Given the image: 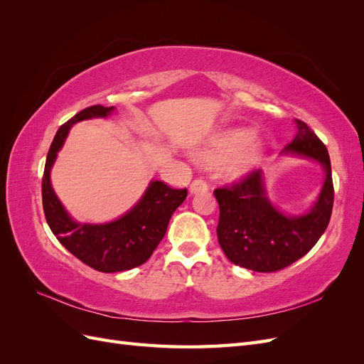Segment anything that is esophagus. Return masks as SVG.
Returning a JSON list of instances; mask_svg holds the SVG:
<instances>
[{"label":"esophagus","mask_w":364,"mask_h":364,"mask_svg":"<svg viewBox=\"0 0 364 364\" xmlns=\"http://www.w3.org/2000/svg\"><path fill=\"white\" fill-rule=\"evenodd\" d=\"M208 190V183L202 179V178H197L191 182L190 185V191L191 193H200V191H206Z\"/></svg>","instance_id":"34e87169"}]
</instances>
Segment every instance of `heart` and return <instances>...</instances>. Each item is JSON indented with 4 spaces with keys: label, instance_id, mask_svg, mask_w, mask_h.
Segmentation results:
<instances>
[{
    "label": "heart",
    "instance_id": "b5f03b06",
    "mask_svg": "<svg viewBox=\"0 0 364 364\" xmlns=\"http://www.w3.org/2000/svg\"><path fill=\"white\" fill-rule=\"evenodd\" d=\"M253 136V132L246 127L225 130L211 139L200 156L209 162L226 161V173L240 174L252 168L261 156L259 146L252 142Z\"/></svg>",
    "mask_w": 364,
    "mask_h": 364
}]
</instances>
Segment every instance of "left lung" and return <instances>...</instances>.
<instances>
[{
    "label": "left lung",
    "mask_w": 364,
    "mask_h": 364,
    "mask_svg": "<svg viewBox=\"0 0 364 364\" xmlns=\"http://www.w3.org/2000/svg\"><path fill=\"white\" fill-rule=\"evenodd\" d=\"M296 124L297 135L284 151L313 158L323 165L326 179L321 196L306 215L287 217L267 200L262 171L258 168L215 188L220 208L218 245L235 266L261 273L289 267L313 249L331 218L334 185L328 150L306 123L296 119Z\"/></svg>",
    "instance_id": "8db88e82"
}]
</instances>
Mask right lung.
<instances>
[{
	"label": "right lung",
	"mask_w": 364,
	"mask_h": 364,
	"mask_svg": "<svg viewBox=\"0 0 364 364\" xmlns=\"http://www.w3.org/2000/svg\"><path fill=\"white\" fill-rule=\"evenodd\" d=\"M112 111L114 106L94 105L62 124L51 142L42 176V206L51 232L75 258L103 273L130 270L144 264L167 232L173 213L188 194L186 188H173L155 181L142 199L115 222L106 225L73 222L51 188V165L74 123L92 117H107Z\"/></svg>",
	"instance_id": "add662e5"
}]
</instances>
